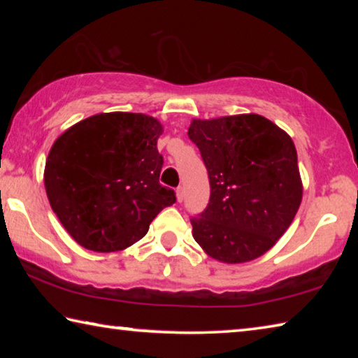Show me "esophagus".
Instances as JSON below:
<instances>
[{
    "instance_id": "34e87169",
    "label": "esophagus",
    "mask_w": 358,
    "mask_h": 358,
    "mask_svg": "<svg viewBox=\"0 0 358 358\" xmlns=\"http://www.w3.org/2000/svg\"><path fill=\"white\" fill-rule=\"evenodd\" d=\"M185 199V187L183 186H178L177 187V201L178 202H183Z\"/></svg>"
}]
</instances>
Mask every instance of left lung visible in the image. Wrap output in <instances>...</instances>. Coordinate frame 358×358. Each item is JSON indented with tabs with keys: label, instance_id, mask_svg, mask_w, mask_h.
<instances>
[{
	"label": "left lung",
	"instance_id": "1",
	"mask_svg": "<svg viewBox=\"0 0 358 358\" xmlns=\"http://www.w3.org/2000/svg\"><path fill=\"white\" fill-rule=\"evenodd\" d=\"M210 178V202L192 216V237L220 262L243 264L265 254L299 211L301 178L287 132L262 115L192 120Z\"/></svg>",
	"mask_w": 358,
	"mask_h": 358
}]
</instances>
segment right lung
<instances>
[{
  "label": "right lung",
  "mask_w": 358,
  "mask_h": 358,
  "mask_svg": "<svg viewBox=\"0 0 358 358\" xmlns=\"http://www.w3.org/2000/svg\"><path fill=\"white\" fill-rule=\"evenodd\" d=\"M161 134L153 117L110 112L78 121L57 138L44 185L52 210L78 245L96 252L126 250L177 201L159 183Z\"/></svg>",
  "instance_id": "right-lung-1"
}]
</instances>
